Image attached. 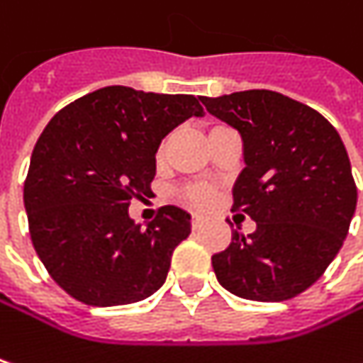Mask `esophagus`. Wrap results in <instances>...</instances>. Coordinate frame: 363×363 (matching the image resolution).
<instances>
[{"mask_svg":"<svg viewBox=\"0 0 363 363\" xmlns=\"http://www.w3.org/2000/svg\"><path fill=\"white\" fill-rule=\"evenodd\" d=\"M200 225H202V217L194 215V217H192V227H194V229H198Z\"/></svg>","mask_w":363,"mask_h":363,"instance_id":"esophagus-1","label":"esophagus"}]
</instances>
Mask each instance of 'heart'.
Returning <instances> with one entry per match:
<instances>
[{"label":"heart","mask_w":363,"mask_h":363,"mask_svg":"<svg viewBox=\"0 0 363 363\" xmlns=\"http://www.w3.org/2000/svg\"><path fill=\"white\" fill-rule=\"evenodd\" d=\"M186 200L192 204V206H208L213 200H215V190L211 186H192L186 190Z\"/></svg>","instance_id":"obj_1"}]
</instances>
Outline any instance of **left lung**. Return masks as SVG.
Instances as JSON below:
<instances>
[{
	"mask_svg": "<svg viewBox=\"0 0 363 363\" xmlns=\"http://www.w3.org/2000/svg\"><path fill=\"white\" fill-rule=\"evenodd\" d=\"M211 116L242 136L235 208L256 220L213 256L220 285L244 299L283 301L314 285L343 246L357 204L339 132L312 107L281 92L202 96Z\"/></svg>",
	"mask_w": 363,
	"mask_h": 363,
	"instance_id": "8db88e82",
	"label": "left lung"
}]
</instances>
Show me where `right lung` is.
<instances>
[{
	"mask_svg": "<svg viewBox=\"0 0 363 363\" xmlns=\"http://www.w3.org/2000/svg\"><path fill=\"white\" fill-rule=\"evenodd\" d=\"M202 116L194 94L105 86L47 123L30 157L24 208L40 262L65 294L109 308L163 287L192 217L163 206L144 229L128 208L132 196L150 192L163 138Z\"/></svg>",
	"mask_w": 363,
	"mask_h": 363,
	"instance_id": "add662e5",
	"label": "right lung"
}]
</instances>
